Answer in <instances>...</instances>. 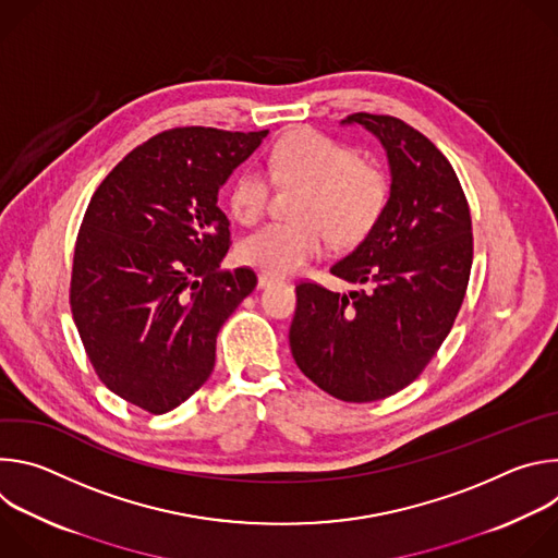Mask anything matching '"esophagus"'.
Returning a JSON list of instances; mask_svg holds the SVG:
<instances>
[{"label": "esophagus", "instance_id": "obj_1", "mask_svg": "<svg viewBox=\"0 0 558 558\" xmlns=\"http://www.w3.org/2000/svg\"><path fill=\"white\" fill-rule=\"evenodd\" d=\"M278 282H280V278H278V276H274V274H267V271L258 274V287H260V289H267V287L278 284Z\"/></svg>", "mask_w": 558, "mask_h": 558}]
</instances>
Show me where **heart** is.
I'll list each match as a JSON object with an SVG mask.
<instances>
[{
    "instance_id": "b5f03b06",
    "label": "heart",
    "mask_w": 558,
    "mask_h": 558,
    "mask_svg": "<svg viewBox=\"0 0 558 558\" xmlns=\"http://www.w3.org/2000/svg\"><path fill=\"white\" fill-rule=\"evenodd\" d=\"M269 177L284 190H302L295 225H265L238 245V258L269 274H293L320 256L327 241L338 247L362 243L379 222L388 203L386 174L355 149L315 132L295 130L267 156ZM254 166L229 185L231 216L254 225L267 209L271 183Z\"/></svg>"
}]
</instances>
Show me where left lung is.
Instances as JSON below:
<instances>
[{
	"label": "left lung",
	"mask_w": 558,
	"mask_h": 558,
	"mask_svg": "<svg viewBox=\"0 0 558 558\" xmlns=\"http://www.w3.org/2000/svg\"><path fill=\"white\" fill-rule=\"evenodd\" d=\"M386 149L390 196L364 241L331 267L355 284L295 287L289 344L300 371L342 402H375L409 386L461 308L472 267V220L448 158L409 123L357 112Z\"/></svg>",
	"instance_id": "left-lung-1"
}]
</instances>
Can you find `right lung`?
<instances>
[{
    "instance_id": "right-lung-1",
    "label": "right lung",
    "mask_w": 558,
    "mask_h": 558,
    "mask_svg": "<svg viewBox=\"0 0 558 558\" xmlns=\"http://www.w3.org/2000/svg\"><path fill=\"white\" fill-rule=\"evenodd\" d=\"M174 128L104 179L76 235L70 308L99 379L161 415L211 375L216 336L256 287L222 271L229 220L218 190L267 136Z\"/></svg>"
}]
</instances>
